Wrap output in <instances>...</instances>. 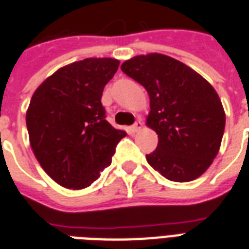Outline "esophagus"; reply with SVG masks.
I'll return each mask as SVG.
<instances>
[{
  "label": "esophagus",
  "instance_id": "obj_1",
  "mask_svg": "<svg viewBox=\"0 0 249 249\" xmlns=\"http://www.w3.org/2000/svg\"><path fill=\"white\" fill-rule=\"evenodd\" d=\"M141 128H142V123H141V120H138V121H136V123L132 125V126H130V130H132L133 133H136V132H138Z\"/></svg>",
  "mask_w": 249,
  "mask_h": 249
}]
</instances>
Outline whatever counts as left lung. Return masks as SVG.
Returning a JSON list of instances; mask_svg holds the SVG:
<instances>
[{
  "instance_id": "1",
  "label": "left lung",
  "mask_w": 249,
  "mask_h": 249,
  "mask_svg": "<svg viewBox=\"0 0 249 249\" xmlns=\"http://www.w3.org/2000/svg\"><path fill=\"white\" fill-rule=\"evenodd\" d=\"M121 71L147 90V126L159 138L146 155L166 179L189 182L200 177L220 150L225 111L213 86L197 72L170 56L147 54L121 64Z\"/></svg>"
}]
</instances>
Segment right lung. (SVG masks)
<instances>
[{"mask_svg":"<svg viewBox=\"0 0 249 249\" xmlns=\"http://www.w3.org/2000/svg\"><path fill=\"white\" fill-rule=\"evenodd\" d=\"M120 62L88 58L59 68L33 93L27 129L42 169L63 187L85 189L111 164L124 130L106 120L101 98Z\"/></svg>","mask_w":249,"mask_h":249,"instance_id":"1","label":"right lung"}]
</instances>
